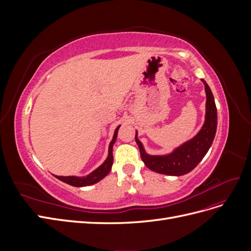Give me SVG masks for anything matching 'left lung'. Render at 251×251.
<instances>
[{
  "mask_svg": "<svg viewBox=\"0 0 251 251\" xmlns=\"http://www.w3.org/2000/svg\"><path fill=\"white\" fill-rule=\"evenodd\" d=\"M206 92V116L205 124L201 131L195 137L185 142L183 146L175 150L172 154L166 156H150L146 154L141 142L137 138V142L142 161L148 168L156 173L171 175V176H182L193 171L198 163L206 155L217 131V107L210 88L204 79H202Z\"/></svg>",
  "mask_w": 251,
  "mask_h": 251,
  "instance_id": "obj_1",
  "label": "left lung"
}]
</instances>
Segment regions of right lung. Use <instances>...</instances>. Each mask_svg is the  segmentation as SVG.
<instances>
[{
	"mask_svg": "<svg viewBox=\"0 0 251 251\" xmlns=\"http://www.w3.org/2000/svg\"><path fill=\"white\" fill-rule=\"evenodd\" d=\"M119 126H117V128L115 130V133H114V137L113 140L111 141L110 146H109V156L100 168L96 169L94 172L91 173L90 175L86 177H73V176H69V177H63V176H55L57 179H59L60 181L65 182V183L70 184L72 186H87V185H91L94 184L96 182H98L100 180H101L102 178H104L107 175L110 173L111 169H112V164H113V144L115 142L116 138H117V133H118V128Z\"/></svg>",
	"mask_w": 251,
	"mask_h": 251,
	"instance_id": "1",
	"label": "right lung"
}]
</instances>
